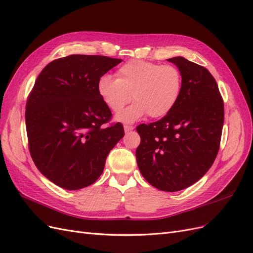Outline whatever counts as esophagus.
<instances>
[{"label":"esophagus","mask_w":253,"mask_h":253,"mask_svg":"<svg viewBox=\"0 0 253 253\" xmlns=\"http://www.w3.org/2000/svg\"><path fill=\"white\" fill-rule=\"evenodd\" d=\"M133 129H134V127H133V126H130V125H124V130H125V132L131 131V130H133Z\"/></svg>","instance_id":"esophagus-1"}]
</instances>
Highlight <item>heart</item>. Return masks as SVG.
Masks as SVG:
<instances>
[{
	"instance_id": "heart-1",
	"label": "heart",
	"mask_w": 253,
	"mask_h": 253,
	"mask_svg": "<svg viewBox=\"0 0 253 253\" xmlns=\"http://www.w3.org/2000/svg\"><path fill=\"white\" fill-rule=\"evenodd\" d=\"M116 76L117 79L110 75L101 76L97 92L115 114L123 109L130 99L134 101L117 117L124 123H133L146 115L151 119L163 118L174 108L181 95V73L171 64L132 59L121 65Z\"/></svg>"
}]
</instances>
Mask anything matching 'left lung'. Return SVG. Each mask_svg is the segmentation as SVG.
Returning a JSON list of instances; mask_svg holds the SVG:
<instances>
[{
    "label": "left lung",
    "mask_w": 253,
    "mask_h": 253,
    "mask_svg": "<svg viewBox=\"0 0 253 253\" xmlns=\"http://www.w3.org/2000/svg\"><path fill=\"white\" fill-rule=\"evenodd\" d=\"M182 76L174 108L154 123L141 124L135 156L144 178L156 189L181 191L197 182L219 152L224 103L212 75L183 57L168 59Z\"/></svg>",
    "instance_id": "left-lung-1"
}]
</instances>
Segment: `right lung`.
I'll list each match as a JSON object with an SVG mask.
<instances>
[{"mask_svg":"<svg viewBox=\"0 0 253 253\" xmlns=\"http://www.w3.org/2000/svg\"><path fill=\"white\" fill-rule=\"evenodd\" d=\"M122 60L70 55L46 64L26 104L30 155L40 172L65 190L95 182L112 148L124 136L121 123L97 92L98 79Z\"/></svg>","mask_w":253,"mask_h":253,"instance_id":"right-lung-1","label":"right lung"}]
</instances>
